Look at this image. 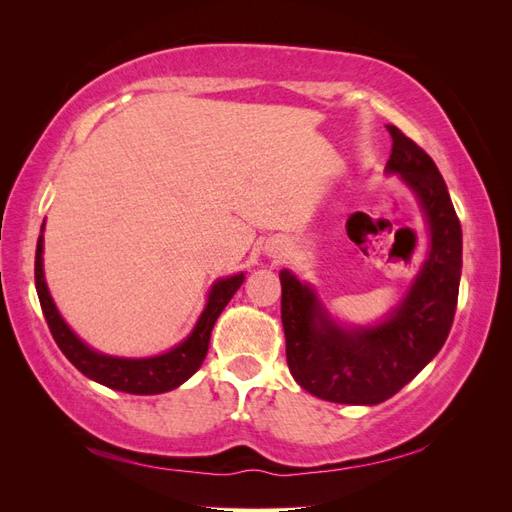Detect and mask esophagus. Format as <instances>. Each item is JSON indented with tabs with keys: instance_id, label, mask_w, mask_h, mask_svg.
Listing matches in <instances>:
<instances>
[{
	"instance_id": "esophagus-1",
	"label": "esophagus",
	"mask_w": 512,
	"mask_h": 512,
	"mask_svg": "<svg viewBox=\"0 0 512 512\" xmlns=\"http://www.w3.org/2000/svg\"><path fill=\"white\" fill-rule=\"evenodd\" d=\"M282 241H271V245H267V250H269V254H273V256H277V254H282Z\"/></svg>"
}]
</instances>
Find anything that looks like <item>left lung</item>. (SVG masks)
<instances>
[{"mask_svg":"<svg viewBox=\"0 0 512 512\" xmlns=\"http://www.w3.org/2000/svg\"><path fill=\"white\" fill-rule=\"evenodd\" d=\"M393 138L386 175H399L429 226V250L406 297L376 324H339L316 290L280 271L286 361L307 393L333 404H382L421 371L453 327L461 280V224L438 166L414 141Z\"/></svg>","mask_w":512,"mask_h":512,"instance_id":"obj_1","label":"left lung"}]
</instances>
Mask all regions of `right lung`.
Returning <instances> with one entry per match:
<instances>
[{"label":"right lung","instance_id":"1","mask_svg":"<svg viewBox=\"0 0 512 512\" xmlns=\"http://www.w3.org/2000/svg\"><path fill=\"white\" fill-rule=\"evenodd\" d=\"M40 232H44V224ZM42 252L44 235L38 237L36 245V290L42 305V314L46 318V324H49L59 350L64 352L66 359L89 380H96L98 384L108 386V389L132 395H158L173 391L179 384H183L196 374L207 356L215 320L220 318L224 307L232 299V294L241 288L245 280L243 273L215 280L209 290L205 309L200 312L192 333L175 348L156 356H145V359H126V356H111L89 348L83 339L68 327L66 320L61 318L59 309L55 307L49 286H46Z\"/></svg>","mask_w":512,"mask_h":512}]
</instances>
